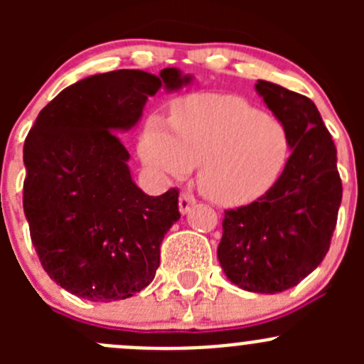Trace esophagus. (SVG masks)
<instances>
[{
  "instance_id": "34e87169",
  "label": "esophagus",
  "mask_w": 364,
  "mask_h": 364,
  "mask_svg": "<svg viewBox=\"0 0 364 364\" xmlns=\"http://www.w3.org/2000/svg\"><path fill=\"white\" fill-rule=\"evenodd\" d=\"M178 205H179V213H181V215H186V213L196 205V199H193L190 193H181V196H179Z\"/></svg>"
}]
</instances>
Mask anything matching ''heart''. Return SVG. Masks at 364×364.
Returning <instances> with one entry per match:
<instances>
[{"mask_svg": "<svg viewBox=\"0 0 364 364\" xmlns=\"http://www.w3.org/2000/svg\"><path fill=\"white\" fill-rule=\"evenodd\" d=\"M149 121L141 159L164 179H181L200 165V192L237 208L266 196L287 164L291 142L284 124L232 95H196L176 102L168 119Z\"/></svg>", "mask_w": 364, "mask_h": 364, "instance_id": "obj_1", "label": "heart"}]
</instances>
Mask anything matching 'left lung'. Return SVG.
I'll return each instance as SVG.
<instances>
[{
  "instance_id": "1",
  "label": "left lung",
  "mask_w": 364,
  "mask_h": 364,
  "mask_svg": "<svg viewBox=\"0 0 364 364\" xmlns=\"http://www.w3.org/2000/svg\"><path fill=\"white\" fill-rule=\"evenodd\" d=\"M255 91L284 124L291 156L273 188L225 211L220 266L230 284L277 294L306 278L329 250L341 204L336 148L314 102L267 80Z\"/></svg>"
}]
</instances>
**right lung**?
<instances>
[{
    "label": "right lung",
    "mask_w": 364,
    "mask_h": 364,
    "mask_svg": "<svg viewBox=\"0 0 364 364\" xmlns=\"http://www.w3.org/2000/svg\"><path fill=\"white\" fill-rule=\"evenodd\" d=\"M193 75L114 70L65 87L24 142V215L43 269L87 301L127 299L155 278L160 245L179 220L178 192L151 197L132 179L116 134L141 121L149 97Z\"/></svg>",
    "instance_id": "add662e5"
}]
</instances>
